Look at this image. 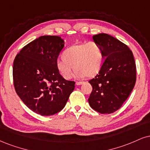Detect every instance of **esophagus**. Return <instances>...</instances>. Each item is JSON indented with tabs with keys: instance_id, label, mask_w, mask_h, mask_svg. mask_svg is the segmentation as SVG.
<instances>
[{
	"instance_id": "esophagus-1",
	"label": "esophagus",
	"mask_w": 150,
	"mask_h": 150,
	"mask_svg": "<svg viewBox=\"0 0 150 150\" xmlns=\"http://www.w3.org/2000/svg\"><path fill=\"white\" fill-rule=\"evenodd\" d=\"M83 82H76V85H81L83 84Z\"/></svg>"
}]
</instances>
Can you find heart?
<instances>
[{
	"mask_svg": "<svg viewBox=\"0 0 150 150\" xmlns=\"http://www.w3.org/2000/svg\"><path fill=\"white\" fill-rule=\"evenodd\" d=\"M103 53L98 43L91 41L69 47L63 52L62 57L56 63L59 74L66 80L73 76V66L75 77H93L101 68Z\"/></svg>",
	"mask_w": 150,
	"mask_h": 150,
	"instance_id": "b5f03b06",
	"label": "heart"
}]
</instances>
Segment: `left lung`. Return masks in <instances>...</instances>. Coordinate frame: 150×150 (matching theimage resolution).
Segmentation results:
<instances>
[{"instance_id": "obj_1", "label": "left lung", "mask_w": 150, "mask_h": 150, "mask_svg": "<svg viewBox=\"0 0 150 150\" xmlns=\"http://www.w3.org/2000/svg\"><path fill=\"white\" fill-rule=\"evenodd\" d=\"M101 47L105 61L98 74L89 82L92 91L88 100L91 108L110 114L122 107L136 81V66L127 45L106 33L93 36Z\"/></svg>"}]
</instances>
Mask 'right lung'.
<instances>
[{
	"instance_id": "add662e5",
	"label": "right lung",
	"mask_w": 150,
	"mask_h": 150,
	"mask_svg": "<svg viewBox=\"0 0 150 150\" xmlns=\"http://www.w3.org/2000/svg\"><path fill=\"white\" fill-rule=\"evenodd\" d=\"M64 47L59 36H40L23 47L14 60L16 92L27 107L42 116L60 112L75 89V82L65 80L56 66Z\"/></svg>"
}]
</instances>
